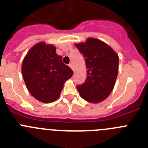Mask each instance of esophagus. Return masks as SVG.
Wrapping results in <instances>:
<instances>
[{
  "mask_svg": "<svg viewBox=\"0 0 148 148\" xmlns=\"http://www.w3.org/2000/svg\"><path fill=\"white\" fill-rule=\"evenodd\" d=\"M69 66H70V67L71 68L72 70H73V64H69Z\"/></svg>",
  "mask_w": 148,
  "mask_h": 148,
  "instance_id": "34e87169",
  "label": "esophagus"
}]
</instances>
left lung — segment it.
Here are the masks:
<instances>
[{
	"instance_id": "left-lung-1",
	"label": "left lung",
	"mask_w": 148,
	"mask_h": 148,
	"mask_svg": "<svg viewBox=\"0 0 148 148\" xmlns=\"http://www.w3.org/2000/svg\"><path fill=\"white\" fill-rule=\"evenodd\" d=\"M85 59L87 78L77 85L79 95L90 103H99L112 92L119 72V56L112 48L99 39L90 38L75 44Z\"/></svg>"
}]
</instances>
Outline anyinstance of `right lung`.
Returning a JSON list of instances; mask_svg holds the SVG:
<instances>
[{
	"instance_id": "add662e5",
	"label": "right lung",
	"mask_w": 148,
	"mask_h": 148,
	"mask_svg": "<svg viewBox=\"0 0 148 148\" xmlns=\"http://www.w3.org/2000/svg\"><path fill=\"white\" fill-rule=\"evenodd\" d=\"M56 50L53 44L40 42L29 50L22 64V75L27 90L43 103L57 100L64 82L73 74Z\"/></svg>"
}]
</instances>
